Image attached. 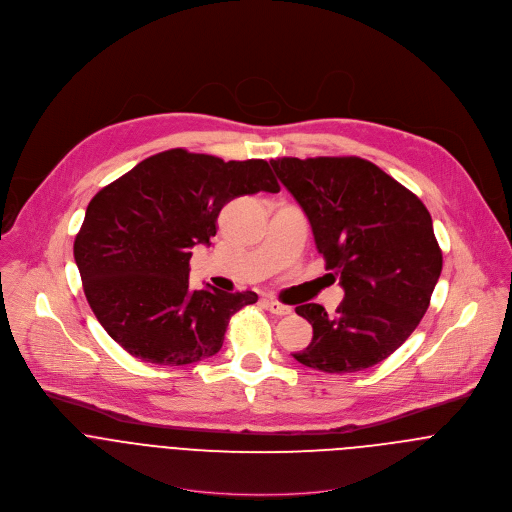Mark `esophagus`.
I'll return each mask as SVG.
<instances>
[{
    "label": "esophagus",
    "mask_w": 512,
    "mask_h": 512,
    "mask_svg": "<svg viewBox=\"0 0 512 512\" xmlns=\"http://www.w3.org/2000/svg\"><path fill=\"white\" fill-rule=\"evenodd\" d=\"M266 308H268L272 314H276V316H288V314L292 312L290 306H286V304H282V302H278V300H266Z\"/></svg>",
    "instance_id": "34e87169"
}]
</instances>
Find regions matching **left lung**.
Returning <instances> with one entry per match:
<instances>
[{
  "mask_svg": "<svg viewBox=\"0 0 512 512\" xmlns=\"http://www.w3.org/2000/svg\"><path fill=\"white\" fill-rule=\"evenodd\" d=\"M270 164L308 216L326 270L344 288L334 314L320 304L296 306L312 324V342L292 356L330 374L382 362L422 320L442 270L426 206L356 156Z\"/></svg>",
  "mask_w": 512,
  "mask_h": 512,
  "instance_id": "8db88e82",
  "label": "left lung"
}]
</instances>
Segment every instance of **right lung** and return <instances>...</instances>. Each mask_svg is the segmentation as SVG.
<instances>
[{"mask_svg":"<svg viewBox=\"0 0 512 512\" xmlns=\"http://www.w3.org/2000/svg\"><path fill=\"white\" fill-rule=\"evenodd\" d=\"M280 192L266 160L224 162L182 148L160 152L88 204L74 258L90 308L132 356L184 366L214 356L234 312L256 292L190 288L196 244L210 246L230 200Z\"/></svg>","mask_w":512,"mask_h":512,"instance_id":"add662e5","label":"right lung"}]
</instances>
